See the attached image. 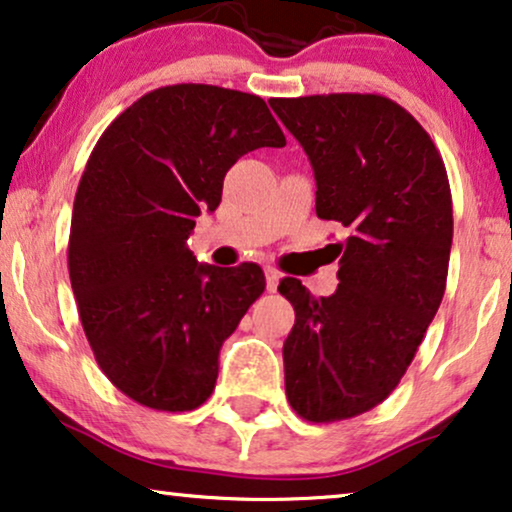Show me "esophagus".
<instances>
[{
  "label": "esophagus",
  "instance_id": "34e87169",
  "mask_svg": "<svg viewBox=\"0 0 512 512\" xmlns=\"http://www.w3.org/2000/svg\"><path fill=\"white\" fill-rule=\"evenodd\" d=\"M279 279H282V272L277 268H265V284H268V291L275 293L279 286Z\"/></svg>",
  "mask_w": 512,
  "mask_h": 512
}]
</instances>
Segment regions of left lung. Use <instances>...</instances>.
<instances>
[{
    "label": "left lung",
    "mask_w": 512,
    "mask_h": 512,
    "mask_svg": "<svg viewBox=\"0 0 512 512\" xmlns=\"http://www.w3.org/2000/svg\"><path fill=\"white\" fill-rule=\"evenodd\" d=\"M317 181V216L338 221V289L314 298L286 277L296 310L284 384L307 422H340L380 405L415 359L445 293L452 195L426 130L382 95L275 97Z\"/></svg>",
    "instance_id": "8db88e82"
}]
</instances>
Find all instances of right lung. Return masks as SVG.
<instances>
[{
	"instance_id": "add662e5",
	"label": "right lung",
	"mask_w": 512,
	"mask_h": 512,
	"mask_svg": "<svg viewBox=\"0 0 512 512\" xmlns=\"http://www.w3.org/2000/svg\"><path fill=\"white\" fill-rule=\"evenodd\" d=\"M284 144L261 97L205 83L151 90L97 139L74 198L69 279L97 366L132 401L184 412L214 391L223 340L265 275L198 263L186 240L244 153Z\"/></svg>"
}]
</instances>
